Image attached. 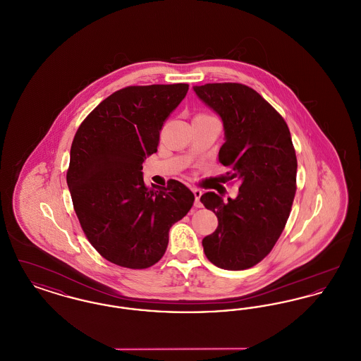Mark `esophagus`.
<instances>
[{"instance_id": "obj_1", "label": "esophagus", "mask_w": 361, "mask_h": 361, "mask_svg": "<svg viewBox=\"0 0 361 361\" xmlns=\"http://www.w3.org/2000/svg\"><path fill=\"white\" fill-rule=\"evenodd\" d=\"M192 192H193V195H195V207L200 208V207H202V203H200V197H202V190H200V189L195 188L192 189Z\"/></svg>"}]
</instances>
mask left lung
<instances>
[{"mask_svg": "<svg viewBox=\"0 0 361 361\" xmlns=\"http://www.w3.org/2000/svg\"><path fill=\"white\" fill-rule=\"evenodd\" d=\"M197 97L224 121L219 162L224 177L238 180L235 199L207 192L200 202L218 218L203 238L207 258L216 267L240 271L269 255L290 216L296 190V154L287 123L249 86L234 82L193 86Z\"/></svg>", "mask_w": 361, "mask_h": 361, "instance_id": "obj_1", "label": "left lung"}]
</instances>
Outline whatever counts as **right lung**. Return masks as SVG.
<instances>
[{"instance_id":"right-lung-1","label":"right lung","mask_w":361,"mask_h":361,"mask_svg":"<svg viewBox=\"0 0 361 361\" xmlns=\"http://www.w3.org/2000/svg\"><path fill=\"white\" fill-rule=\"evenodd\" d=\"M188 84L127 86L99 104L81 123L66 174L77 218L105 259L145 269L165 255L169 230L193 206L183 183L145 185L142 164L157 152L164 121Z\"/></svg>"}]
</instances>
